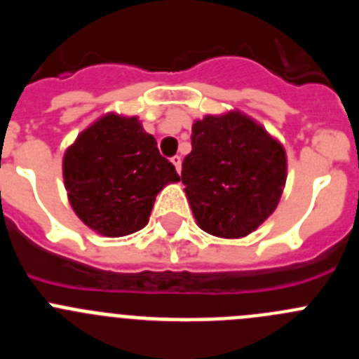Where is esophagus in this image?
Masks as SVG:
<instances>
[{
	"label": "esophagus",
	"mask_w": 359,
	"mask_h": 359,
	"mask_svg": "<svg viewBox=\"0 0 359 359\" xmlns=\"http://www.w3.org/2000/svg\"><path fill=\"white\" fill-rule=\"evenodd\" d=\"M170 162H172V165L176 167L177 172H182V156H177V154H176V156L170 158Z\"/></svg>",
	"instance_id": "34e87169"
}]
</instances>
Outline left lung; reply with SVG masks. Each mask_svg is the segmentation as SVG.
Wrapping results in <instances>:
<instances>
[{
  "label": "left lung",
  "mask_w": 359,
  "mask_h": 359,
  "mask_svg": "<svg viewBox=\"0 0 359 359\" xmlns=\"http://www.w3.org/2000/svg\"><path fill=\"white\" fill-rule=\"evenodd\" d=\"M182 182L203 231L242 238L278 206L287 182V154L248 115H206L192 126Z\"/></svg>",
  "instance_id": "left-lung-1"
}]
</instances>
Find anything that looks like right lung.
Masks as SVG:
<instances>
[{
  "instance_id": "add662e5",
  "label": "right lung",
  "mask_w": 359,
  "mask_h": 359,
  "mask_svg": "<svg viewBox=\"0 0 359 359\" xmlns=\"http://www.w3.org/2000/svg\"><path fill=\"white\" fill-rule=\"evenodd\" d=\"M176 182L174 165L137 117L104 115L64 154L69 203L81 222L104 236L142 229L156 194Z\"/></svg>"
}]
</instances>
